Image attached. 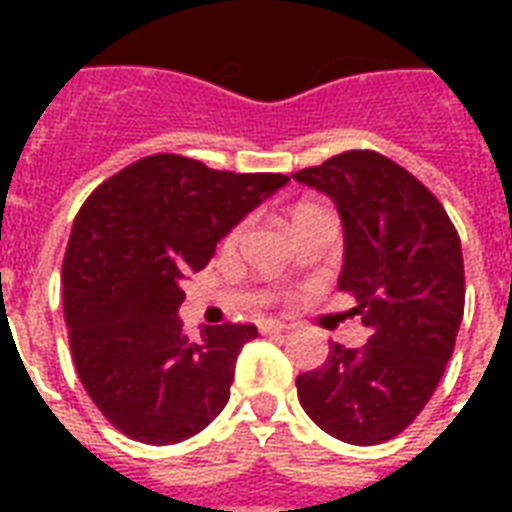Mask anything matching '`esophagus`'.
Listing matches in <instances>:
<instances>
[{
	"instance_id": "1",
	"label": "esophagus",
	"mask_w": 512,
	"mask_h": 512,
	"mask_svg": "<svg viewBox=\"0 0 512 512\" xmlns=\"http://www.w3.org/2000/svg\"><path fill=\"white\" fill-rule=\"evenodd\" d=\"M260 329V335H281V332H287V324H281V321H273V319H265L257 324Z\"/></svg>"
}]
</instances>
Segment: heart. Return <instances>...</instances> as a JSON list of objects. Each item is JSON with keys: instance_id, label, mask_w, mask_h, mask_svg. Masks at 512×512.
<instances>
[{"instance_id": "b5f03b06", "label": "heart", "mask_w": 512, "mask_h": 512, "mask_svg": "<svg viewBox=\"0 0 512 512\" xmlns=\"http://www.w3.org/2000/svg\"><path fill=\"white\" fill-rule=\"evenodd\" d=\"M316 209H319V207H313V204H297V207L292 209V225H295L297 220H300V217H305V215H311V212H316ZM241 231H244V223H239V225H236V228H233L231 233H228V241H236V239H239Z\"/></svg>"}]
</instances>
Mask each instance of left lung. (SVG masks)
Segmentation results:
<instances>
[{
    "label": "left lung",
    "instance_id": "8db88e82",
    "mask_svg": "<svg viewBox=\"0 0 512 512\" xmlns=\"http://www.w3.org/2000/svg\"><path fill=\"white\" fill-rule=\"evenodd\" d=\"M295 180L327 193L345 228L337 287L369 329L361 348L329 342L297 377L305 414L345 444L374 446L414 422L444 377L462 311L465 265L441 201L388 156L345 151Z\"/></svg>",
    "mask_w": 512,
    "mask_h": 512
}]
</instances>
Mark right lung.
I'll return each instance as SVG.
<instances>
[{
	"label": "right lung",
	"mask_w": 512,
	"mask_h": 512,
	"mask_svg": "<svg viewBox=\"0 0 512 512\" xmlns=\"http://www.w3.org/2000/svg\"><path fill=\"white\" fill-rule=\"evenodd\" d=\"M287 180L154 154L87 196L60 271L63 313L76 374L119 433L177 444L223 412L239 350L257 329L220 324L188 337L177 319L180 281Z\"/></svg>",
	"instance_id": "1"
}]
</instances>
